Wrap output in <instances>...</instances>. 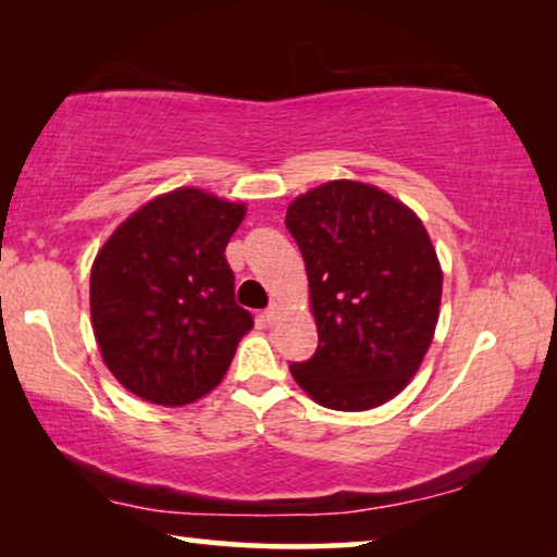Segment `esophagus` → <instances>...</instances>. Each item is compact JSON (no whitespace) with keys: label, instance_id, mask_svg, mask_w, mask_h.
Wrapping results in <instances>:
<instances>
[{"label":"esophagus","instance_id":"obj_1","mask_svg":"<svg viewBox=\"0 0 557 557\" xmlns=\"http://www.w3.org/2000/svg\"><path fill=\"white\" fill-rule=\"evenodd\" d=\"M265 319H268L270 324L277 322V319H280V305H277V301H272V305L265 309Z\"/></svg>","mask_w":557,"mask_h":557}]
</instances>
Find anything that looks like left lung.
<instances>
[{"label":"left lung","mask_w":557,"mask_h":557,"mask_svg":"<svg viewBox=\"0 0 557 557\" xmlns=\"http://www.w3.org/2000/svg\"><path fill=\"white\" fill-rule=\"evenodd\" d=\"M287 231L305 258L319 346L289 363L332 410H369L398 395L437 326L442 270L425 225L391 194L329 182L289 203Z\"/></svg>","instance_id":"left-lung-1"}]
</instances>
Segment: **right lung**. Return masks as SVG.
Segmentation results:
<instances>
[{"label":"right lung","instance_id":"add662e5","mask_svg":"<svg viewBox=\"0 0 557 557\" xmlns=\"http://www.w3.org/2000/svg\"><path fill=\"white\" fill-rule=\"evenodd\" d=\"M243 215V203L176 188L102 245L90 272L92 332L110 373L137 398L176 408L228 371L252 329L223 256Z\"/></svg>","mask_w":557,"mask_h":557}]
</instances>
